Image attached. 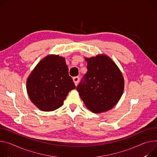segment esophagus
I'll return each mask as SVG.
<instances>
[{
    "instance_id": "34e87169",
    "label": "esophagus",
    "mask_w": 157,
    "mask_h": 157,
    "mask_svg": "<svg viewBox=\"0 0 157 157\" xmlns=\"http://www.w3.org/2000/svg\"><path fill=\"white\" fill-rule=\"evenodd\" d=\"M73 80L76 86H77V84H78V82H79V78L78 77H75V78H73Z\"/></svg>"
}]
</instances>
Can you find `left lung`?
Returning <instances> with one entry per match:
<instances>
[{
	"label": "left lung",
	"instance_id": "obj_1",
	"mask_svg": "<svg viewBox=\"0 0 157 157\" xmlns=\"http://www.w3.org/2000/svg\"><path fill=\"white\" fill-rule=\"evenodd\" d=\"M88 72L76 90L85 106L95 113L106 112L115 106L124 91V80L120 69L105 54L84 58Z\"/></svg>",
	"mask_w": 157,
	"mask_h": 157
}]
</instances>
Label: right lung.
I'll list each match as a JSON object with an SVG mask.
<instances>
[{"mask_svg": "<svg viewBox=\"0 0 157 157\" xmlns=\"http://www.w3.org/2000/svg\"><path fill=\"white\" fill-rule=\"evenodd\" d=\"M76 88L64 57L49 54L42 59L28 76L26 90L31 101L43 111L63 106L69 92Z\"/></svg>", "mask_w": 157, "mask_h": 157, "instance_id": "obj_1", "label": "right lung"}]
</instances>
